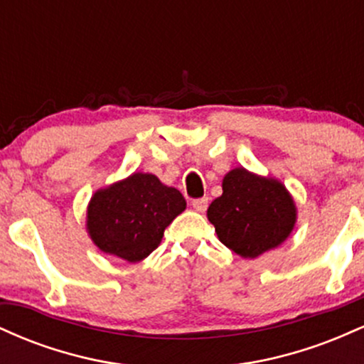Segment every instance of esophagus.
<instances>
[{"label":"esophagus","instance_id":"obj_1","mask_svg":"<svg viewBox=\"0 0 364 364\" xmlns=\"http://www.w3.org/2000/svg\"><path fill=\"white\" fill-rule=\"evenodd\" d=\"M191 205H193L196 212H205L208 207V198L207 196H203V198H195L193 202H191Z\"/></svg>","mask_w":364,"mask_h":364}]
</instances>
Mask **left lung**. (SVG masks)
<instances>
[{"mask_svg":"<svg viewBox=\"0 0 364 364\" xmlns=\"http://www.w3.org/2000/svg\"><path fill=\"white\" fill-rule=\"evenodd\" d=\"M207 217L220 243L240 257L255 258L289 236L296 207L281 183L237 168L225 174L223 195L210 203Z\"/></svg>","mask_w":364,"mask_h":364,"instance_id":"8db88e82","label":"left lung"}]
</instances>
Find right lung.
Instances as JSON below:
<instances>
[{"label": "right lung", "mask_w": 364, "mask_h": 364, "mask_svg": "<svg viewBox=\"0 0 364 364\" xmlns=\"http://www.w3.org/2000/svg\"><path fill=\"white\" fill-rule=\"evenodd\" d=\"M185 208L186 200L176 188L164 186L154 174L135 173L92 196L87 229L104 253L140 262Z\"/></svg>", "instance_id": "obj_1"}]
</instances>
